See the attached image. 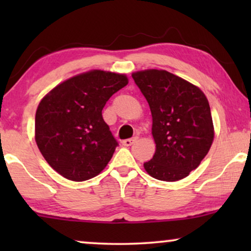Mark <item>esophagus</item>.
Listing matches in <instances>:
<instances>
[{"label":"esophagus","mask_w":251,"mask_h":251,"mask_svg":"<svg viewBox=\"0 0 251 251\" xmlns=\"http://www.w3.org/2000/svg\"><path fill=\"white\" fill-rule=\"evenodd\" d=\"M137 139H138V137H133V138H128V139H125L122 142V144L125 146H131L133 143L137 142Z\"/></svg>","instance_id":"obj_1"}]
</instances>
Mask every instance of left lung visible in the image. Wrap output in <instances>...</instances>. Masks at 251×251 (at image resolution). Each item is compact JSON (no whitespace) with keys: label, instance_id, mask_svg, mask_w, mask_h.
I'll return each mask as SVG.
<instances>
[{"label":"left lung","instance_id":"obj_1","mask_svg":"<svg viewBox=\"0 0 251 251\" xmlns=\"http://www.w3.org/2000/svg\"><path fill=\"white\" fill-rule=\"evenodd\" d=\"M132 78L150 105L156 144L144 168L155 179H183L199 167L214 140L208 99L198 87L167 71L136 72Z\"/></svg>","mask_w":251,"mask_h":251}]
</instances>
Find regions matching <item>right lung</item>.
I'll return each mask as SVG.
<instances>
[{
	"label": "right lung",
	"mask_w": 251,
	"mask_h": 251,
	"mask_svg": "<svg viewBox=\"0 0 251 251\" xmlns=\"http://www.w3.org/2000/svg\"><path fill=\"white\" fill-rule=\"evenodd\" d=\"M126 84V75L95 70L68 78L41 100L35 115V140L58 174L83 181L107 166L119 143L101 111Z\"/></svg>",
	"instance_id": "1"
}]
</instances>
